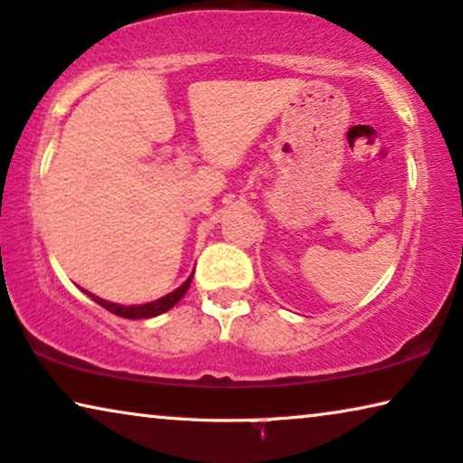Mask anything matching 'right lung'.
<instances>
[{"label": "right lung", "mask_w": 463, "mask_h": 463, "mask_svg": "<svg viewBox=\"0 0 463 463\" xmlns=\"http://www.w3.org/2000/svg\"><path fill=\"white\" fill-rule=\"evenodd\" d=\"M191 281H193V275L188 277L178 289L169 291L167 296L159 298V299H153V302H146V304H132V306L109 302V299H102L99 296L90 294V291H86V289H83V294L92 298L96 304H100L102 308H107L109 312H113V315H117V317H123V318H153V317L164 315V312H167L169 308H174V306L182 299V296L186 294V289H188V285H191Z\"/></svg>", "instance_id": "obj_1"}]
</instances>
